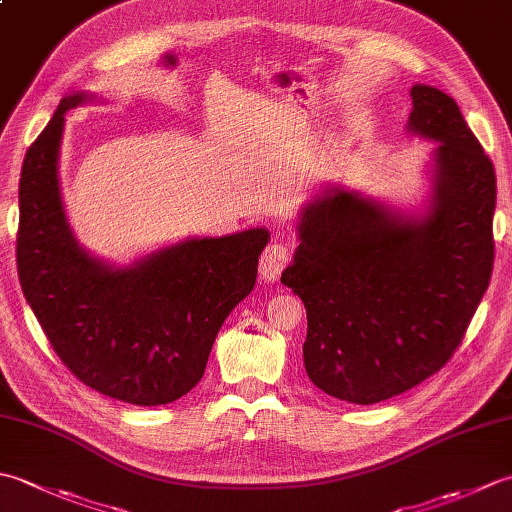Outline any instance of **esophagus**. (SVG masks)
Returning <instances> with one entry per match:
<instances>
[{
	"label": "esophagus",
	"instance_id": "34e87169",
	"mask_svg": "<svg viewBox=\"0 0 512 512\" xmlns=\"http://www.w3.org/2000/svg\"><path fill=\"white\" fill-rule=\"evenodd\" d=\"M290 259V248L281 242V239H275L273 244H268L262 253V259H259V275H262L264 281H277L281 270L286 268Z\"/></svg>",
	"mask_w": 512,
	"mask_h": 512
}]
</instances>
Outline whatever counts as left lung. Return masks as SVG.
Segmentation results:
<instances>
[{"instance_id":"obj_1","label":"left lung","mask_w":512,"mask_h":512,"mask_svg":"<svg viewBox=\"0 0 512 512\" xmlns=\"http://www.w3.org/2000/svg\"><path fill=\"white\" fill-rule=\"evenodd\" d=\"M407 132L438 143L420 211L325 187L301 206L281 284L308 314L303 365L354 405L420 385L458 350L493 273L495 169L449 94L411 88Z\"/></svg>"}]
</instances>
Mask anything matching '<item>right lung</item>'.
Instances as JSON below:
<instances>
[{
  "label": "right lung",
  "mask_w": 512,
  "mask_h": 512,
  "mask_svg": "<svg viewBox=\"0 0 512 512\" xmlns=\"http://www.w3.org/2000/svg\"><path fill=\"white\" fill-rule=\"evenodd\" d=\"M96 94L63 96L30 145L19 180L17 273L63 365L101 394L154 407L200 383L217 332L250 295L268 228L187 237L116 266L74 237L63 209L65 112Z\"/></svg>",
  "instance_id": "right-lung-1"
}]
</instances>
